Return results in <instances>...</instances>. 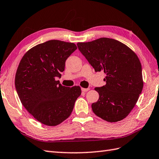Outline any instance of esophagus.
Wrapping results in <instances>:
<instances>
[{
  "label": "esophagus",
  "mask_w": 159,
  "mask_h": 159,
  "mask_svg": "<svg viewBox=\"0 0 159 159\" xmlns=\"http://www.w3.org/2000/svg\"><path fill=\"white\" fill-rule=\"evenodd\" d=\"M81 90H82V91L83 92H87L89 90V88H82L81 89Z\"/></svg>",
  "instance_id": "1"
}]
</instances>
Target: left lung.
<instances>
[{
	"mask_svg": "<svg viewBox=\"0 0 159 159\" xmlns=\"http://www.w3.org/2000/svg\"><path fill=\"white\" fill-rule=\"evenodd\" d=\"M77 47L95 71H103L106 76L105 85L95 88L99 98L91 105L93 112L111 123L123 120L134 108L143 89L142 65L137 55L108 38L78 43Z\"/></svg>",
	"mask_w": 159,
	"mask_h": 159,
	"instance_id": "8db88e82",
	"label": "left lung"
}]
</instances>
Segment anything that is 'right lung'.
<instances>
[{
    "label": "right lung",
    "instance_id": "1",
    "mask_svg": "<svg viewBox=\"0 0 159 159\" xmlns=\"http://www.w3.org/2000/svg\"><path fill=\"white\" fill-rule=\"evenodd\" d=\"M77 49L75 44L51 40L25 53L18 66L15 85L21 104L40 123L55 126L70 115L81 94L80 87L62 86L65 62Z\"/></svg>",
    "mask_w": 159,
    "mask_h": 159
}]
</instances>
